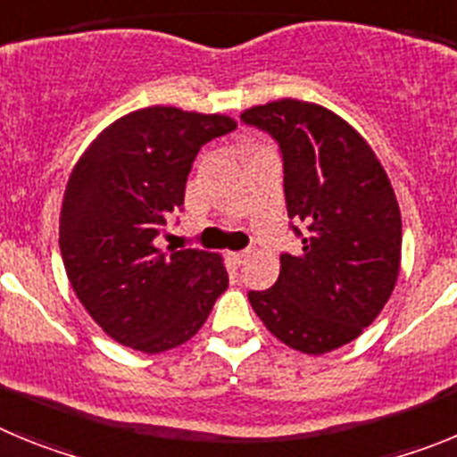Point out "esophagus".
Here are the masks:
<instances>
[{
  "instance_id": "esophagus-1",
  "label": "esophagus",
  "mask_w": 457,
  "mask_h": 457,
  "mask_svg": "<svg viewBox=\"0 0 457 457\" xmlns=\"http://www.w3.org/2000/svg\"><path fill=\"white\" fill-rule=\"evenodd\" d=\"M247 256H249V252H231L228 253V261H231L233 268H240V265L247 261Z\"/></svg>"
}]
</instances>
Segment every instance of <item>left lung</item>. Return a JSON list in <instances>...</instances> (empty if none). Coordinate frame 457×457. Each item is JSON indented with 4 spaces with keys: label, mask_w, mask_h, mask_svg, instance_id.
<instances>
[{
    "label": "left lung",
    "mask_w": 457,
    "mask_h": 457,
    "mask_svg": "<svg viewBox=\"0 0 457 457\" xmlns=\"http://www.w3.org/2000/svg\"><path fill=\"white\" fill-rule=\"evenodd\" d=\"M240 119L278 144L288 217L304 224L293 226L302 252L281 253L272 288L249 290L252 309L288 348L332 353L379 316L401 272L389 176L364 137L320 104L284 98Z\"/></svg>",
    "instance_id": "1"
}]
</instances>
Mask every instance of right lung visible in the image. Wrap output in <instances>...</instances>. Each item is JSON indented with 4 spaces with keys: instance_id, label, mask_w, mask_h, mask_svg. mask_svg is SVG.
<instances>
[{
    "instance_id": "obj_1",
    "label": "right lung",
    "mask_w": 457,
    "mask_h": 457,
    "mask_svg": "<svg viewBox=\"0 0 457 457\" xmlns=\"http://www.w3.org/2000/svg\"><path fill=\"white\" fill-rule=\"evenodd\" d=\"M221 114L137 109L104 128L72 169L59 217V247L88 316L120 345L164 353L199 332L228 288L221 256L155 247L185 201L204 144L236 130Z\"/></svg>"
}]
</instances>
